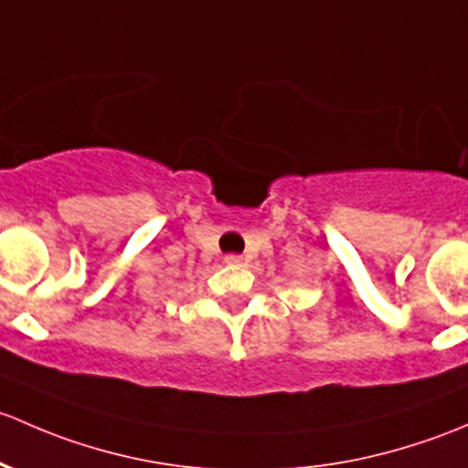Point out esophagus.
Wrapping results in <instances>:
<instances>
[{
	"label": "esophagus",
	"mask_w": 468,
	"mask_h": 468,
	"mask_svg": "<svg viewBox=\"0 0 468 468\" xmlns=\"http://www.w3.org/2000/svg\"><path fill=\"white\" fill-rule=\"evenodd\" d=\"M225 263H229V266H240V263H243V257H240V254H228V257H225Z\"/></svg>",
	"instance_id": "obj_1"
}]
</instances>
